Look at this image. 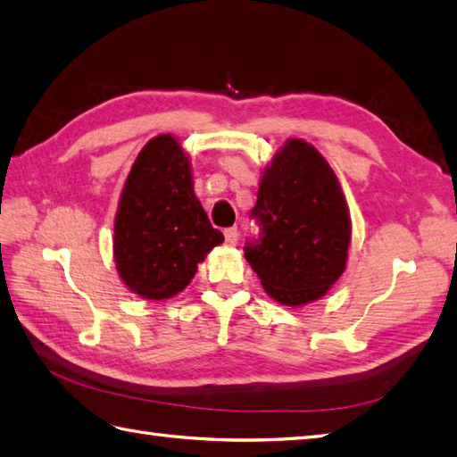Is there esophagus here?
<instances>
[{
    "label": "esophagus",
    "mask_w": 457,
    "mask_h": 457,
    "mask_svg": "<svg viewBox=\"0 0 457 457\" xmlns=\"http://www.w3.org/2000/svg\"><path fill=\"white\" fill-rule=\"evenodd\" d=\"M224 236H226L228 245H237V239H239V229L237 228H228L224 231Z\"/></svg>",
    "instance_id": "1"
}]
</instances>
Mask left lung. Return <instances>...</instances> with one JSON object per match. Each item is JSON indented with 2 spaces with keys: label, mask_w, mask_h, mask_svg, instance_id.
I'll return each mask as SVG.
<instances>
[{
  "label": "left lung",
  "mask_w": 457,
  "mask_h": 457,
  "mask_svg": "<svg viewBox=\"0 0 457 457\" xmlns=\"http://www.w3.org/2000/svg\"><path fill=\"white\" fill-rule=\"evenodd\" d=\"M257 239L243 247L264 292L284 305H305L345 272L350 214L325 157L303 140H288L264 169L251 210Z\"/></svg>",
  "instance_id": "left-lung-1"
}]
</instances>
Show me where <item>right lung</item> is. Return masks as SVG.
<instances>
[{
	"label": "right lung",
	"mask_w": 457,
	"mask_h": 457,
	"mask_svg": "<svg viewBox=\"0 0 457 457\" xmlns=\"http://www.w3.org/2000/svg\"><path fill=\"white\" fill-rule=\"evenodd\" d=\"M221 241L195 196L183 147L169 134L154 137L136 157L114 220L122 282L145 300L171 298Z\"/></svg>",
	"instance_id": "add662e5"
}]
</instances>
